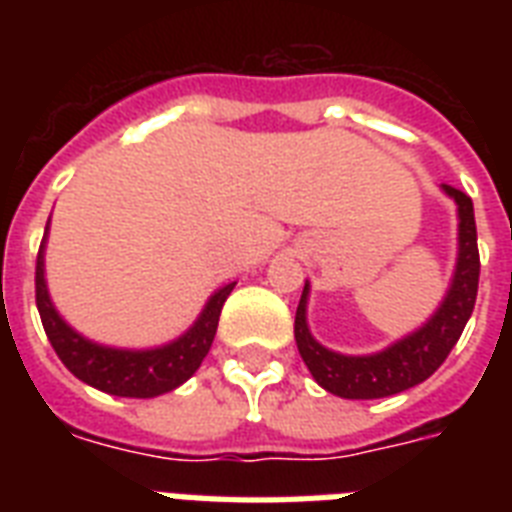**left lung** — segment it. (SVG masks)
<instances>
[{
	"mask_svg": "<svg viewBox=\"0 0 512 512\" xmlns=\"http://www.w3.org/2000/svg\"><path fill=\"white\" fill-rule=\"evenodd\" d=\"M441 191L457 204V263H454L452 281L444 300L438 303L422 327L390 342L388 348L366 356H348L321 345L308 329V295L311 284L305 281L303 297L297 305L295 340L305 366L311 369L313 380L327 393L340 398H385L404 393L420 385L444 364L449 350L457 345L462 329L468 324L478 295V236L473 201L468 193L457 191L452 185H441Z\"/></svg>",
	"mask_w": 512,
	"mask_h": 512,
	"instance_id": "left-lung-1",
	"label": "left lung"
}]
</instances>
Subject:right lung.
Instances as JSON below:
<instances>
[{
    "label": "right lung",
    "mask_w": 512,
    "mask_h": 512,
    "mask_svg": "<svg viewBox=\"0 0 512 512\" xmlns=\"http://www.w3.org/2000/svg\"><path fill=\"white\" fill-rule=\"evenodd\" d=\"M47 233H50V223H47L39 257H36V308L42 316L44 332L68 372L92 388L122 398H156L180 388L188 377H193L212 348L220 311L236 287V281L220 287L215 295H209L199 319L172 342H164L156 348H114V345H103V342L79 335L52 303L47 279H44Z\"/></svg>",
    "instance_id": "1"
}]
</instances>
